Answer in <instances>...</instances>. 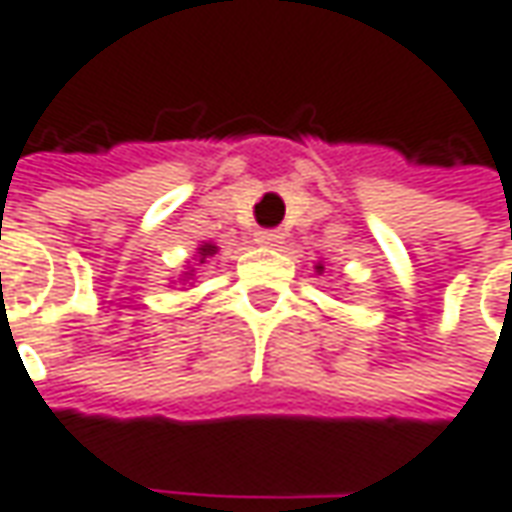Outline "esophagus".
Masks as SVG:
<instances>
[{
  "mask_svg": "<svg viewBox=\"0 0 512 512\" xmlns=\"http://www.w3.org/2000/svg\"><path fill=\"white\" fill-rule=\"evenodd\" d=\"M281 240H284V234H281V231H269V228H266V231H257L255 234L257 246H278Z\"/></svg>",
  "mask_w": 512,
  "mask_h": 512,
  "instance_id": "obj_1",
  "label": "esophagus"
}]
</instances>
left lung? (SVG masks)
<instances>
[{"instance_id": "obj_1", "label": "left lung", "mask_w": 512, "mask_h": 512, "mask_svg": "<svg viewBox=\"0 0 512 512\" xmlns=\"http://www.w3.org/2000/svg\"><path fill=\"white\" fill-rule=\"evenodd\" d=\"M316 272H318V275L324 272V263H316Z\"/></svg>"}]
</instances>
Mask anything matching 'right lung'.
Masks as SVG:
<instances>
[{
    "label": "right lung",
    "mask_w": 512,
    "mask_h": 512,
    "mask_svg": "<svg viewBox=\"0 0 512 512\" xmlns=\"http://www.w3.org/2000/svg\"><path fill=\"white\" fill-rule=\"evenodd\" d=\"M217 252H220V249H217V246H214V243H199V246H196V255L191 257V260H188V266H185V269H182V272H179V278H176V281H170V284H191V281H196L194 275H196V269L194 266H202V263H205V260H208V257H214L217 255Z\"/></svg>",
    "instance_id": "obj_1"
}]
</instances>
